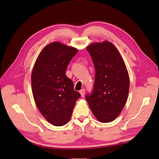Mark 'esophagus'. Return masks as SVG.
I'll return each instance as SVG.
<instances>
[{
  "label": "esophagus",
  "instance_id": "1",
  "mask_svg": "<svg viewBox=\"0 0 159 159\" xmlns=\"http://www.w3.org/2000/svg\"><path fill=\"white\" fill-rule=\"evenodd\" d=\"M80 95L82 97H83L84 96V94H85V90L84 89H81L80 91Z\"/></svg>",
  "mask_w": 159,
  "mask_h": 159
}]
</instances>
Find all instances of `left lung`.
<instances>
[{"mask_svg": "<svg viewBox=\"0 0 159 159\" xmlns=\"http://www.w3.org/2000/svg\"><path fill=\"white\" fill-rule=\"evenodd\" d=\"M86 49L96 73L93 90L86 95V100L99 121H112L124 108L129 93V77L125 64L116 48L107 41L92 43Z\"/></svg>", "mask_w": 159, "mask_h": 159, "instance_id": "1", "label": "left lung"}]
</instances>
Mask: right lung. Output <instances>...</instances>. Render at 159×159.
Returning <instances> with one entry per match:
<instances>
[{"mask_svg": "<svg viewBox=\"0 0 159 159\" xmlns=\"http://www.w3.org/2000/svg\"><path fill=\"white\" fill-rule=\"evenodd\" d=\"M78 52L59 42L46 45L35 61L32 73L34 98L40 113L50 124L62 126L70 119L80 94L66 76L70 60Z\"/></svg>", "mask_w": 159, "mask_h": 159, "instance_id": "add662e5", "label": "right lung"}]
</instances>
